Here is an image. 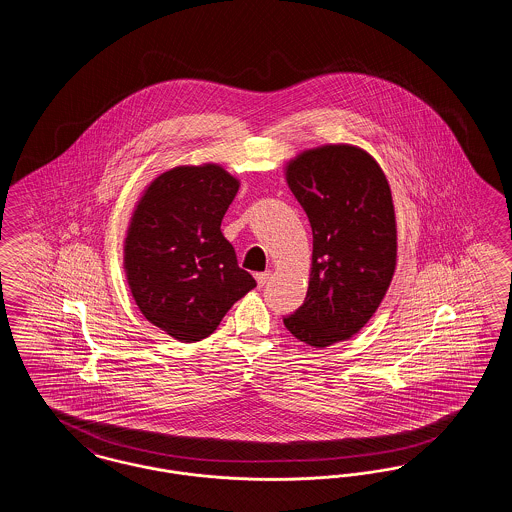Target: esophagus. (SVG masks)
Wrapping results in <instances>:
<instances>
[{"mask_svg": "<svg viewBox=\"0 0 512 512\" xmlns=\"http://www.w3.org/2000/svg\"><path fill=\"white\" fill-rule=\"evenodd\" d=\"M255 278H257L259 288H263L267 284L268 278H270V272H259V274H255Z\"/></svg>", "mask_w": 512, "mask_h": 512, "instance_id": "34e87169", "label": "esophagus"}]
</instances>
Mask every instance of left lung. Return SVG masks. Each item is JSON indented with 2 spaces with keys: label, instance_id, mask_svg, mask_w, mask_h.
Here are the masks:
<instances>
[{
  "label": "left lung",
  "instance_id": "left-lung-1",
  "mask_svg": "<svg viewBox=\"0 0 512 512\" xmlns=\"http://www.w3.org/2000/svg\"><path fill=\"white\" fill-rule=\"evenodd\" d=\"M288 186L313 228L303 305L284 318L297 340L328 347L357 334L380 307L397 259L386 174L361 147L303 151L286 167Z\"/></svg>",
  "mask_w": 512,
  "mask_h": 512
}]
</instances>
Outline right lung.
<instances>
[{
  "mask_svg": "<svg viewBox=\"0 0 512 512\" xmlns=\"http://www.w3.org/2000/svg\"><path fill=\"white\" fill-rule=\"evenodd\" d=\"M240 182L219 165L174 167L140 197L124 240V270L142 315L174 340L211 336L257 282L238 267L220 222Z\"/></svg>",
  "mask_w": 512,
  "mask_h": 512,
  "instance_id": "1",
  "label": "right lung"
}]
</instances>
